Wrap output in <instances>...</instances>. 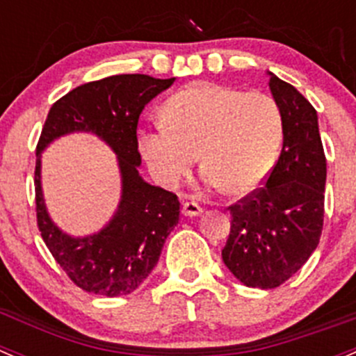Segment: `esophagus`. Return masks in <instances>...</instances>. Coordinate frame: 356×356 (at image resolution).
Instances as JSON below:
<instances>
[{
  "label": "esophagus",
  "mask_w": 356,
  "mask_h": 356,
  "mask_svg": "<svg viewBox=\"0 0 356 356\" xmlns=\"http://www.w3.org/2000/svg\"><path fill=\"white\" fill-rule=\"evenodd\" d=\"M183 214L185 216H199V214H202V207L199 206L197 202H183Z\"/></svg>",
  "instance_id": "34e87169"
}]
</instances>
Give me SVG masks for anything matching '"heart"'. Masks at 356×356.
<instances>
[{
    "instance_id": "1",
    "label": "heart",
    "mask_w": 356,
    "mask_h": 356,
    "mask_svg": "<svg viewBox=\"0 0 356 356\" xmlns=\"http://www.w3.org/2000/svg\"><path fill=\"white\" fill-rule=\"evenodd\" d=\"M284 118L270 95L220 84H192L164 105V118L138 133V145L152 177L177 186L195 164L202 181L244 195L258 188L279 159Z\"/></svg>"
}]
</instances>
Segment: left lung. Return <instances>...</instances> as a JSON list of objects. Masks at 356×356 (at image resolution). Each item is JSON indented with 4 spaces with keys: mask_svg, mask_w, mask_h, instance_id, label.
Wrapping results in <instances>:
<instances>
[{
    "mask_svg": "<svg viewBox=\"0 0 356 356\" xmlns=\"http://www.w3.org/2000/svg\"><path fill=\"white\" fill-rule=\"evenodd\" d=\"M268 76L284 118L282 152L265 186L230 206V235L221 251L235 279L258 289L289 280L316 249L327 178L316 111L293 84Z\"/></svg>",
    "mask_w": 356,
    "mask_h": 356,
    "instance_id": "obj_1",
    "label": "left lung"
}]
</instances>
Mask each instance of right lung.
Listing matches in <instances>:
<instances>
[{"label":"right lung","instance_id":"right-lung-1","mask_svg":"<svg viewBox=\"0 0 356 356\" xmlns=\"http://www.w3.org/2000/svg\"><path fill=\"white\" fill-rule=\"evenodd\" d=\"M175 83L145 74H119L81 84L51 105L36 149L38 227L55 261L83 291L100 296H126L138 289L159 261L168 235L179 220L173 192L140 177L136 126L145 105ZM70 132H91L118 156L122 199L102 231L72 238L53 223L40 186V152Z\"/></svg>","mask_w":356,"mask_h":356}]
</instances>
